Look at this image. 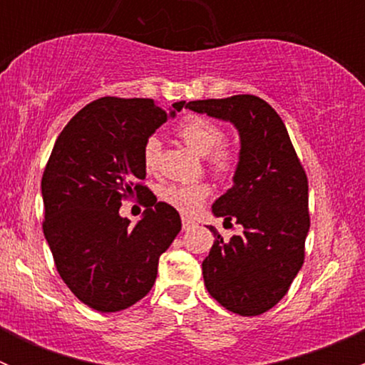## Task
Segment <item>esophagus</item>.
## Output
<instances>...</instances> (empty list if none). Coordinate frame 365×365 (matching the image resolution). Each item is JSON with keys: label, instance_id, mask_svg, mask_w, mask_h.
Wrapping results in <instances>:
<instances>
[{"label": "esophagus", "instance_id": "obj_1", "mask_svg": "<svg viewBox=\"0 0 365 365\" xmlns=\"http://www.w3.org/2000/svg\"><path fill=\"white\" fill-rule=\"evenodd\" d=\"M182 227H183V231L194 230V227H196V222L190 219H182Z\"/></svg>", "mask_w": 365, "mask_h": 365}]
</instances>
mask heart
Here are the masks:
<instances>
[{"mask_svg":"<svg viewBox=\"0 0 365 365\" xmlns=\"http://www.w3.org/2000/svg\"><path fill=\"white\" fill-rule=\"evenodd\" d=\"M178 135L189 148L197 155L205 157L208 168L219 178H231L237 171V153L227 146L220 145L224 139L222 128L206 118H189L180 123ZM160 157V141L157 138H148L143 145V164L148 173L155 171ZM210 194L206 183H169L159 190L164 203L173 206L178 212L190 215L196 212Z\"/></svg>","mask_w":365,"mask_h":365,"instance_id":"b5f03b06","label":"heart"}]
</instances>
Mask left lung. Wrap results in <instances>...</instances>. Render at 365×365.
<instances>
[{
    "label": "left lung",
    "instance_id": "left-lung-1",
    "mask_svg": "<svg viewBox=\"0 0 365 365\" xmlns=\"http://www.w3.org/2000/svg\"><path fill=\"white\" fill-rule=\"evenodd\" d=\"M185 108L230 121L240 138L233 187L215 200L212 213L224 224L237 220L244 231L224 242L208 226L215 242L203 261L205 286L227 311L263 314L288 293L304 264L311 226L307 176L284 121L263 98L235 95Z\"/></svg>",
    "mask_w": 365,
    "mask_h": 365
}]
</instances>
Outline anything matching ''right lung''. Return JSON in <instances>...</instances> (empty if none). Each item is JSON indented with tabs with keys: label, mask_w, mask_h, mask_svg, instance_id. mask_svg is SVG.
Returning <instances> with one entry per match:
<instances>
[{
	"label": "right lung",
	"mask_w": 365,
	"mask_h": 365,
	"mask_svg": "<svg viewBox=\"0 0 365 365\" xmlns=\"http://www.w3.org/2000/svg\"><path fill=\"white\" fill-rule=\"evenodd\" d=\"M185 102L104 97L81 109L58 135L42 176L43 237L70 292L88 307L116 312L146 297L159 257L182 230L178 212L141 185L143 145ZM125 197L147 206L130 226Z\"/></svg>",
	"instance_id": "add662e5"
}]
</instances>
